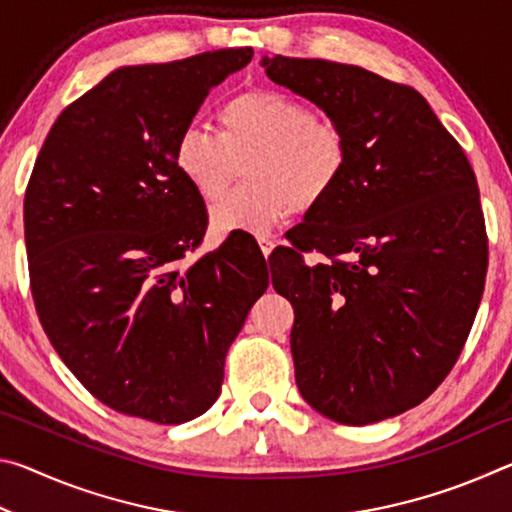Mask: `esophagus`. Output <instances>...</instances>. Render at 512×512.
Instances as JSON below:
<instances>
[{
	"instance_id": "obj_1",
	"label": "esophagus",
	"mask_w": 512,
	"mask_h": 512,
	"mask_svg": "<svg viewBox=\"0 0 512 512\" xmlns=\"http://www.w3.org/2000/svg\"><path fill=\"white\" fill-rule=\"evenodd\" d=\"M257 244H259V248H262V253H264V257H268L273 253V248L277 246L275 244V239H271V237H266V235H259L257 237Z\"/></svg>"
}]
</instances>
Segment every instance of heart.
I'll use <instances>...</instances> for the list:
<instances>
[{
	"mask_svg": "<svg viewBox=\"0 0 512 512\" xmlns=\"http://www.w3.org/2000/svg\"><path fill=\"white\" fill-rule=\"evenodd\" d=\"M185 183L214 203L246 164L244 187L212 207L219 230L262 232L298 210L323 205L348 171L343 126L305 101L271 88L241 90L216 110V135L189 126L173 146Z\"/></svg>",
	"mask_w": 512,
	"mask_h": 512,
	"instance_id": "obj_1",
	"label": "heart"
}]
</instances>
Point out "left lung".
<instances>
[{
	"label": "left lung",
	"mask_w": 512,
	"mask_h": 512,
	"mask_svg": "<svg viewBox=\"0 0 512 512\" xmlns=\"http://www.w3.org/2000/svg\"><path fill=\"white\" fill-rule=\"evenodd\" d=\"M262 67L350 142L339 187L268 259L296 314L300 395L352 427L393 418L443 384L479 309L488 237L476 176L409 85L318 58L264 56ZM311 249L330 262L305 265Z\"/></svg>",
	"instance_id": "1"
}]
</instances>
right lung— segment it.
I'll list each match as a JSON object with an SVG mask.
<instances>
[{
    "label": "right lung",
    "instance_id": "right-lung-1",
    "mask_svg": "<svg viewBox=\"0 0 512 512\" xmlns=\"http://www.w3.org/2000/svg\"><path fill=\"white\" fill-rule=\"evenodd\" d=\"M253 49L110 72L60 112L24 194L31 293L51 345L110 409L183 424L216 402L225 354L268 287L257 241L196 257L207 212L173 146Z\"/></svg>",
    "mask_w": 512,
    "mask_h": 512
}]
</instances>
